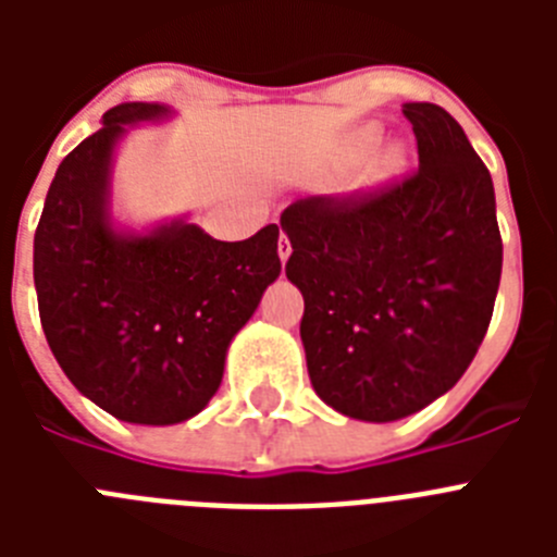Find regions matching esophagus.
Segmentation results:
<instances>
[{"label": "esophagus", "mask_w": 557, "mask_h": 557, "mask_svg": "<svg viewBox=\"0 0 557 557\" xmlns=\"http://www.w3.org/2000/svg\"><path fill=\"white\" fill-rule=\"evenodd\" d=\"M289 253H293V245H289V239H287V236H278V259H282V264L284 262H287V259H289Z\"/></svg>", "instance_id": "34e87169"}]
</instances>
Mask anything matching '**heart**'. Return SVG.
Masks as SVG:
<instances>
[{
    "label": "heart",
    "mask_w": 557,
    "mask_h": 557,
    "mask_svg": "<svg viewBox=\"0 0 557 557\" xmlns=\"http://www.w3.org/2000/svg\"><path fill=\"white\" fill-rule=\"evenodd\" d=\"M379 141H382V127L368 122V125L354 127L346 139H343V145H339V159L348 166L362 164L368 156H373L368 161L366 172L368 189H379V186H387L391 181H396L407 164V147L401 141H387L385 147H380L376 151Z\"/></svg>",
    "instance_id": "1"
}]
</instances>
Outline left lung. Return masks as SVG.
Listing matches in <instances>:
<instances>
[{"label":"left lung","mask_w":557,"mask_h":557,"mask_svg":"<svg viewBox=\"0 0 557 557\" xmlns=\"http://www.w3.org/2000/svg\"><path fill=\"white\" fill-rule=\"evenodd\" d=\"M401 113L418 139L412 178L282 214L314 393L368 424L424 410L460 382L502 275L494 181L469 136L432 102Z\"/></svg>","instance_id":"left-lung-1"}]
</instances>
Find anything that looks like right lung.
I'll return each instance as SVG.
<instances>
[{
  "instance_id": "add662e5",
  "label": "right lung",
  "mask_w": 557,
  "mask_h": 557,
  "mask_svg": "<svg viewBox=\"0 0 557 557\" xmlns=\"http://www.w3.org/2000/svg\"><path fill=\"white\" fill-rule=\"evenodd\" d=\"M164 102H122L58 166L33 243L47 343L69 382L127 424L170 426L218 393L231 339L282 273L278 225L243 243L189 214L133 228L113 214L127 131L175 120Z\"/></svg>"
}]
</instances>
